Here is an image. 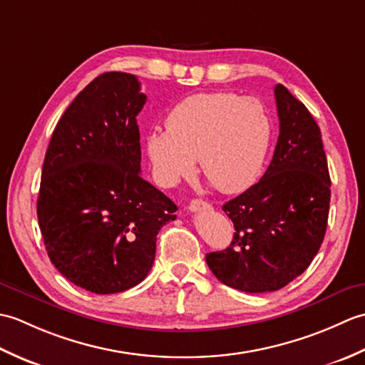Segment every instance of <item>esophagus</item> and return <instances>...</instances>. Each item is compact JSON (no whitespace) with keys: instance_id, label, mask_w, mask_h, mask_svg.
I'll use <instances>...</instances> for the list:
<instances>
[{"instance_id":"1","label":"esophagus","mask_w":365,"mask_h":365,"mask_svg":"<svg viewBox=\"0 0 365 365\" xmlns=\"http://www.w3.org/2000/svg\"><path fill=\"white\" fill-rule=\"evenodd\" d=\"M190 212H210L212 210V205L208 204V202H205V200H202V199H195L192 200V202L190 204Z\"/></svg>"}]
</instances>
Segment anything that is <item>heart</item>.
Returning <instances> with one entry per match:
<instances>
[{"label": "heart", "instance_id": "b5f03b06", "mask_svg": "<svg viewBox=\"0 0 365 365\" xmlns=\"http://www.w3.org/2000/svg\"><path fill=\"white\" fill-rule=\"evenodd\" d=\"M273 138L262 102L234 92H202L177 103L166 130L145 138L155 175L165 187L200 170L222 192H240L257 180Z\"/></svg>", "mask_w": 365, "mask_h": 365}]
</instances>
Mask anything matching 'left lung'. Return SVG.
<instances>
[{"label":"left lung","mask_w":365,"mask_h":365,"mask_svg":"<svg viewBox=\"0 0 365 365\" xmlns=\"http://www.w3.org/2000/svg\"><path fill=\"white\" fill-rule=\"evenodd\" d=\"M279 138L265 174L222 205L234 240L205 255L212 273L232 289L263 293L304 273L327 232L331 178L312 114L282 84L274 88Z\"/></svg>","instance_id":"left-lung-1"}]
</instances>
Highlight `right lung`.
<instances>
[{"label": "right lung", "instance_id": "right-lung-1", "mask_svg": "<svg viewBox=\"0 0 365 365\" xmlns=\"http://www.w3.org/2000/svg\"><path fill=\"white\" fill-rule=\"evenodd\" d=\"M145 100L135 75H98L68 105L45 153L37 197L45 250L92 293L144 281L160 229L177 218V205L139 174L136 115Z\"/></svg>", "mask_w": 365, "mask_h": 365}]
</instances>
